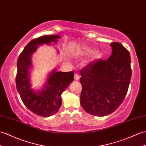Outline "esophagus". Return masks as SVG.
I'll use <instances>...</instances> for the list:
<instances>
[{
    "label": "esophagus",
    "instance_id": "1",
    "mask_svg": "<svg viewBox=\"0 0 146 146\" xmlns=\"http://www.w3.org/2000/svg\"><path fill=\"white\" fill-rule=\"evenodd\" d=\"M74 80H80V76H79L78 74H77V73L74 74Z\"/></svg>",
    "mask_w": 146,
    "mask_h": 146
}]
</instances>
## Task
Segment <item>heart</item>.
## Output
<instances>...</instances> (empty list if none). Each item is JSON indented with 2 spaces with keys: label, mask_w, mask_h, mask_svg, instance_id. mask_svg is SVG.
Listing matches in <instances>:
<instances>
[{
  "label": "heart",
  "mask_w": 146,
  "mask_h": 146,
  "mask_svg": "<svg viewBox=\"0 0 146 146\" xmlns=\"http://www.w3.org/2000/svg\"><path fill=\"white\" fill-rule=\"evenodd\" d=\"M88 51H90V52H91V50H88Z\"/></svg>",
  "instance_id": "heart-1"
}]
</instances>
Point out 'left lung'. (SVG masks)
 I'll return each instance as SVG.
<instances>
[{"label": "left lung", "mask_w": 146, "mask_h": 146, "mask_svg": "<svg viewBox=\"0 0 146 146\" xmlns=\"http://www.w3.org/2000/svg\"><path fill=\"white\" fill-rule=\"evenodd\" d=\"M110 45L113 51L109 58L91 62L80 71L81 105L88 113L96 116H107L117 109L131 81L129 52L118 42Z\"/></svg>", "instance_id": "obj_1"}]
</instances>
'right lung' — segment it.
<instances>
[{
	"label": "right lung",
	"mask_w": 146,
	"mask_h": 146,
	"mask_svg": "<svg viewBox=\"0 0 146 146\" xmlns=\"http://www.w3.org/2000/svg\"><path fill=\"white\" fill-rule=\"evenodd\" d=\"M59 35H45L30 41L20 54L17 66L16 87L25 106L32 113L44 117L56 113L62 106L61 94L74 80V72H56V69L49 74L42 90L35 91L31 88L30 70L32 68V55L38 46L43 44L56 43Z\"/></svg>",
	"instance_id": "add662e5"
}]
</instances>
